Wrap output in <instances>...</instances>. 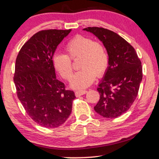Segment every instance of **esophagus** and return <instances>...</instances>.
Returning <instances> with one entry per match:
<instances>
[{
    "label": "esophagus",
    "mask_w": 159,
    "mask_h": 159,
    "mask_svg": "<svg viewBox=\"0 0 159 159\" xmlns=\"http://www.w3.org/2000/svg\"><path fill=\"white\" fill-rule=\"evenodd\" d=\"M87 92V90H77V91L75 92V95H76V97H80L81 95L86 94Z\"/></svg>",
    "instance_id": "esophagus-1"
}]
</instances>
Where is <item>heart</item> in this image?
<instances>
[{"instance_id": "1", "label": "heart", "mask_w": 159, "mask_h": 159, "mask_svg": "<svg viewBox=\"0 0 159 159\" xmlns=\"http://www.w3.org/2000/svg\"><path fill=\"white\" fill-rule=\"evenodd\" d=\"M65 54L53 56V65L63 79L70 81L73 76L72 61L80 59L79 68L71 86L77 89H84L94 81L95 77H102L109 67V55L101 43L83 35H77L65 45Z\"/></svg>"}]
</instances>
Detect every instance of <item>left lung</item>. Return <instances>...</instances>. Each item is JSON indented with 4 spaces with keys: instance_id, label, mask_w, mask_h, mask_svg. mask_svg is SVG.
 Wrapping results in <instances>:
<instances>
[{
    "instance_id": "obj_1",
    "label": "left lung",
    "mask_w": 159,
    "mask_h": 159,
    "mask_svg": "<svg viewBox=\"0 0 159 159\" xmlns=\"http://www.w3.org/2000/svg\"><path fill=\"white\" fill-rule=\"evenodd\" d=\"M98 38L109 55V67L99 83L100 98L95 111L105 118H116L128 111L138 95L142 66L132 46L114 32L98 27L83 29Z\"/></svg>"
}]
</instances>
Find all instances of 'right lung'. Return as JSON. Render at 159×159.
<instances>
[{"instance_id": "obj_1", "label": "right lung", "mask_w": 159, "mask_h": 159, "mask_svg": "<svg viewBox=\"0 0 159 159\" xmlns=\"http://www.w3.org/2000/svg\"><path fill=\"white\" fill-rule=\"evenodd\" d=\"M71 30H43L24 44L16 57L13 81L18 98L39 125L56 128L72 111L74 92L56 79L52 57Z\"/></svg>"}]
</instances>
